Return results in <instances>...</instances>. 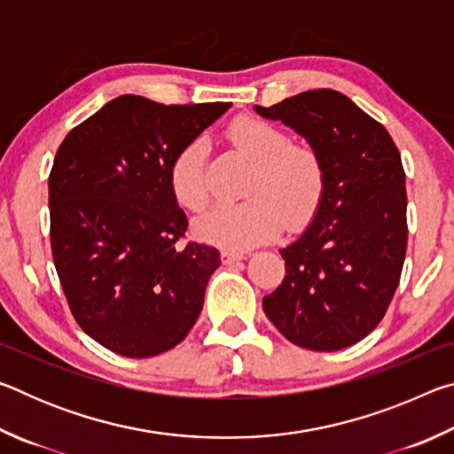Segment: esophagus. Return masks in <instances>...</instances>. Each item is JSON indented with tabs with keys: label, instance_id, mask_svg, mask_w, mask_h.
<instances>
[{
	"label": "esophagus",
	"instance_id": "esophagus-1",
	"mask_svg": "<svg viewBox=\"0 0 454 454\" xmlns=\"http://www.w3.org/2000/svg\"><path fill=\"white\" fill-rule=\"evenodd\" d=\"M220 258H222V264H236V262H240V260H244L246 256L242 254V252L222 250L220 252Z\"/></svg>",
	"mask_w": 454,
	"mask_h": 454
}]
</instances>
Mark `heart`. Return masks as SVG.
<instances>
[{
    "label": "heart",
    "instance_id": "obj_1",
    "mask_svg": "<svg viewBox=\"0 0 454 454\" xmlns=\"http://www.w3.org/2000/svg\"><path fill=\"white\" fill-rule=\"evenodd\" d=\"M228 137L256 162L246 190L250 200L218 204L196 218L198 240L226 250H246L274 240L284 228L298 232L309 226L326 188L320 153L309 144H292L284 128L252 116L236 118L228 128ZM208 153V142L194 137L182 145L170 164V190L186 210L200 212L212 198Z\"/></svg>",
    "mask_w": 454,
    "mask_h": 454
}]
</instances>
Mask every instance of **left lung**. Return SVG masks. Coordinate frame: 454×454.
<instances>
[{
	"label": "left lung",
	"instance_id": "1",
	"mask_svg": "<svg viewBox=\"0 0 454 454\" xmlns=\"http://www.w3.org/2000/svg\"><path fill=\"white\" fill-rule=\"evenodd\" d=\"M254 110L304 136L326 170L317 216L280 250L286 276L264 296V312L296 347L347 348L379 326L401 282L409 236L401 152L387 128L334 90Z\"/></svg>",
	"mask_w": 454,
	"mask_h": 454
}]
</instances>
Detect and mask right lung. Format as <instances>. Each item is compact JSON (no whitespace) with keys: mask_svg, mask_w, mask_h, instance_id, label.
Instances as JSON below:
<instances>
[{"mask_svg":"<svg viewBox=\"0 0 454 454\" xmlns=\"http://www.w3.org/2000/svg\"><path fill=\"white\" fill-rule=\"evenodd\" d=\"M230 106L120 96L58 148L50 172L53 264L75 322L116 355H162L198 320L220 252L180 244L188 220L168 172L182 145Z\"/></svg>","mask_w":454,"mask_h":454,"instance_id":"1","label":"right lung"}]
</instances>
